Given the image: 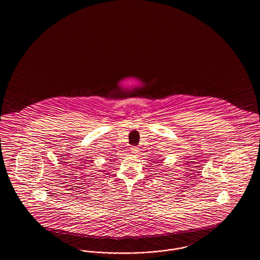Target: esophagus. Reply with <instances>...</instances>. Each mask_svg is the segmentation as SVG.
I'll list each match as a JSON object with an SVG mask.
<instances>
[{"label": "esophagus", "instance_id": "1", "mask_svg": "<svg viewBox=\"0 0 260 260\" xmlns=\"http://www.w3.org/2000/svg\"><path fill=\"white\" fill-rule=\"evenodd\" d=\"M131 151H132V153H134L136 156H138L139 149L137 148V147H132V148H131Z\"/></svg>", "mask_w": 260, "mask_h": 260}]
</instances>
